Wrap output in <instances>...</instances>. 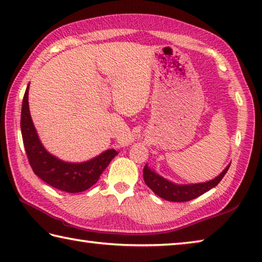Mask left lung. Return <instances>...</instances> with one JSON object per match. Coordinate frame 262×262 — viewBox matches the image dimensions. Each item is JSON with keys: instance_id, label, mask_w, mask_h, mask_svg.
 I'll return each instance as SVG.
<instances>
[{"instance_id": "1", "label": "left lung", "mask_w": 262, "mask_h": 262, "mask_svg": "<svg viewBox=\"0 0 262 262\" xmlns=\"http://www.w3.org/2000/svg\"><path fill=\"white\" fill-rule=\"evenodd\" d=\"M230 164L220 173L214 180L199 183V184H189V185H178L175 183L167 181L166 178L158 175L157 172L150 170L147 164L144 168V181L150 190L155 194L159 195L160 198H163L168 201H175V203H183V201H189L195 199L196 196L204 194L205 192L209 191L210 189L216 186L222 178L226 175Z\"/></svg>"}]
</instances>
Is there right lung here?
I'll return each mask as SVG.
<instances>
[{"label": "right lung", "mask_w": 262, "mask_h": 262, "mask_svg": "<svg viewBox=\"0 0 262 262\" xmlns=\"http://www.w3.org/2000/svg\"><path fill=\"white\" fill-rule=\"evenodd\" d=\"M20 128L25 152L33 172L55 189L77 193L90 189L99 181L101 173L116 157L115 149H108L90 161L64 162L49 154L39 140L29 108V86L23 99Z\"/></svg>", "instance_id": "add662e5"}]
</instances>
